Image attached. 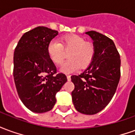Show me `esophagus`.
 Segmentation results:
<instances>
[{
	"mask_svg": "<svg viewBox=\"0 0 135 135\" xmlns=\"http://www.w3.org/2000/svg\"><path fill=\"white\" fill-rule=\"evenodd\" d=\"M66 77H67L68 81H70V80H71V76H70V75H67V76H66Z\"/></svg>",
	"mask_w": 135,
	"mask_h": 135,
	"instance_id": "1",
	"label": "esophagus"
}]
</instances>
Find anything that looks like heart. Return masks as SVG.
<instances>
[{
    "mask_svg": "<svg viewBox=\"0 0 135 135\" xmlns=\"http://www.w3.org/2000/svg\"><path fill=\"white\" fill-rule=\"evenodd\" d=\"M64 51L70 52L68 55L69 60L63 64L60 71L69 74L78 70L80 66L82 69L89 66L93 61L95 48L93 44L88 42L85 38L76 35L63 37L61 43L51 40L47 45V55L56 66L63 64L65 59Z\"/></svg>",
    "mask_w": 135,
    "mask_h": 135,
    "instance_id": "b5f03b06",
    "label": "heart"
}]
</instances>
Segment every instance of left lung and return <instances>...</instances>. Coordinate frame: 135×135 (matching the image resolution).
<instances>
[{
  "mask_svg": "<svg viewBox=\"0 0 135 135\" xmlns=\"http://www.w3.org/2000/svg\"><path fill=\"white\" fill-rule=\"evenodd\" d=\"M85 34L93 41L95 57L81 74L71 76L74 85L71 96L77 111L93 115L105 108L116 93L121 76V59L112 40L95 31Z\"/></svg>",
  "mask_w": 135,
  "mask_h": 135,
  "instance_id": "obj_1",
  "label": "left lung"
}]
</instances>
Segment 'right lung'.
I'll list each match as a JSON object with an SVG mask.
<instances>
[{
    "instance_id": "right-lung-1",
    "label": "right lung",
    "mask_w": 135,
    "mask_h": 135,
    "mask_svg": "<svg viewBox=\"0 0 135 135\" xmlns=\"http://www.w3.org/2000/svg\"><path fill=\"white\" fill-rule=\"evenodd\" d=\"M59 32L37 27L25 33L13 53V79L22 102L35 113L50 110L56 95L67 81L64 74H56L47 47Z\"/></svg>"
}]
</instances>
